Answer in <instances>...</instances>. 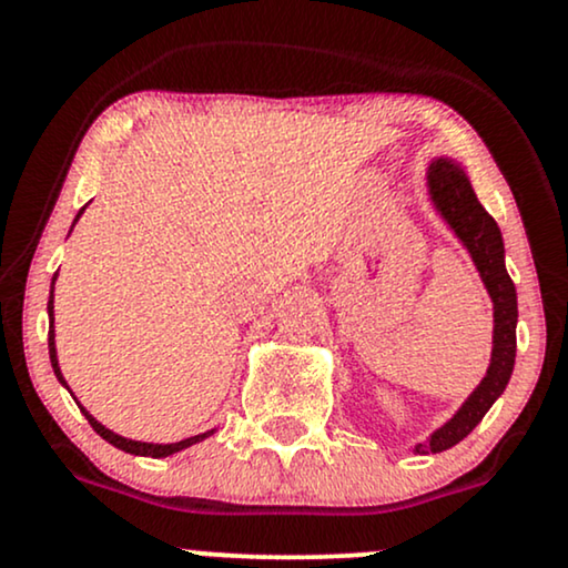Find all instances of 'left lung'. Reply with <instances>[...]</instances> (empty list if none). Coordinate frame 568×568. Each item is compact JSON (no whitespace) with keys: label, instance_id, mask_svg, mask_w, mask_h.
<instances>
[{"label":"left lung","instance_id":"8db88e82","mask_svg":"<svg viewBox=\"0 0 568 568\" xmlns=\"http://www.w3.org/2000/svg\"><path fill=\"white\" fill-rule=\"evenodd\" d=\"M427 189L433 205L438 207L446 224L462 240V245L470 251L480 280H484L488 296L494 302V349L484 382L475 387L465 406L456 410L446 425L435 429L425 443H416L414 448L416 454H440L473 433L475 425L484 419L486 410L494 406V400L505 393L507 382H510L515 366L518 296H515V285L505 270V243H501L497 221L488 216L486 207L475 197L467 173L446 158L433 160L427 171Z\"/></svg>","mask_w":568,"mask_h":568}]
</instances>
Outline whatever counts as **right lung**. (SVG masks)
<instances>
[{
	"instance_id": "obj_1",
	"label": "right lung",
	"mask_w": 568,
	"mask_h": 568,
	"mask_svg": "<svg viewBox=\"0 0 568 568\" xmlns=\"http://www.w3.org/2000/svg\"><path fill=\"white\" fill-rule=\"evenodd\" d=\"M82 211H84V207H82ZM82 211L77 213V219L82 216ZM77 219H74V224H77ZM53 283H55V277H53ZM48 315H50V334H48L50 363H53V371H55L58 382H61L63 387H67V379H63L61 368H58V355H55V331H53V293H50V302H48ZM80 410H82V414H84V419L90 422V427H93L95 433L101 435L103 440H109V443H112V446L122 448V452H128V454H135V456H152V459H162V456H171V454H175V452H184V448L194 446V443H200V440H205L207 435H213V429H211V433L194 435V438H186V440H179V443H141V440H130V438H122V435H116V433H112V429H106V427L101 425V422L95 419V416H90L88 410H84L82 406H80Z\"/></svg>"
}]
</instances>
